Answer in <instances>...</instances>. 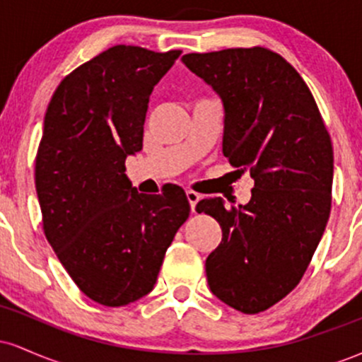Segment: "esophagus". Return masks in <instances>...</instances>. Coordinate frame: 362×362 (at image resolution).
I'll list each match as a JSON object with an SVG mask.
<instances>
[{
    "mask_svg": "<svg viewBox=\"0 0 362 362\" xmlns=\"http://www.w3.org/2000/svg\"><path fill=\"white\" fill-rule=\"evenodd\" d=\"M187 199H189L190 202V209H192V213L195 211V204L199 202V199H201V195L197 192H194V190H187Z\"/></svg>",
    "mask_w": 362,
    "mask_h": 362,
    "instance_id": "1",
    "label": "esophagus"
}]
</instances>
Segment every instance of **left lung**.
I'll return each instance as SVG.
<instances>
[{"mask_svg": "<svg viewBox=\"0 0 362 362\" xmlns=\"http://www.w3.org/2000/svg\"><path fill=\"white\" fill-rule=\"evenodd\" d=\"M224 105L223 155L255 180L248 204L202 199L221 243L206 260L213 294L247 315L269 310L300 284L332 207L334 148L300 73L271 49L236 47L182 57Z\"/></svg>", "mask_w": 362, "mask_h": 362, "instance_id": "1", "label": "left lung"}]
</instances>
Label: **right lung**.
Returning a JSON list of instances; mask_svg holds the SVG:
<instances>
[{"label":"right lung","instance_id":"right-lung-1","mask_svg":"<svg viewBox=\"0 0 362 362\" xmlns=\"http://www.w3.org/2000/svg\"><path fill=\"white\" fill-rule=\"evenodd\" d=\"M180 54L114 45L69 73L45 112L35 156L44 235L98 305L148 294L190 214L180 187L139 194L124 173L143 148L149 95Z\"/></svg>","mask_w":362,"mask_h":362}]
</instances>
